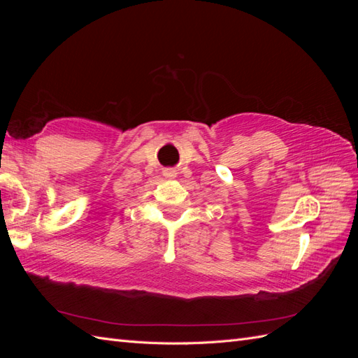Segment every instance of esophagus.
I'll return each mask as SVG.
<instances>
[{
    "label": "esophagus",
    "instance_id": "obj_1",
    "mask_svg": "<svg viewBox=\"0 0 358 358\" xmlns=\"http://www.w3.org/2000/svg\"><path fill=\"white\" fill-rule=\"evenodd\" d=\"M164 175L169 176V178H171V176H175V171H173V170H166Z\"/></svg>",
    "mask_w": 358,
    "mask_h": 358
}]
</instances>
